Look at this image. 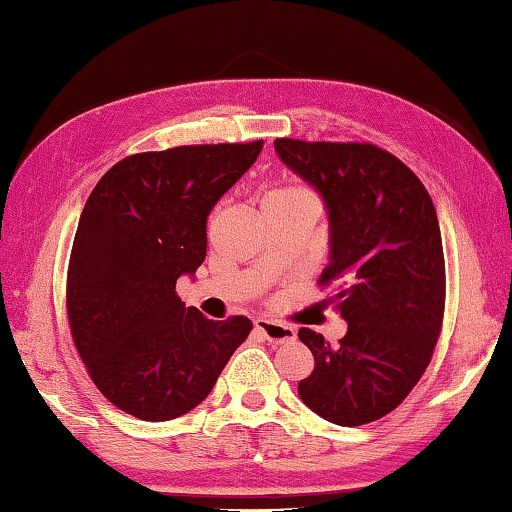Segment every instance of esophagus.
I'll return each instance as SVG.
<instances>
[{
  "label": "esophagus",
  "mask_w": 512,
  "mask_h": 512,
  "mask_svg": "<svg viewBox=\"0 0 512 512\" xmlns=\"http://www.w3.org/2000/svg\"><path fill=\"white\" fill-rule=\"evenodd\" d=\"M254 326L267 342H276V345H281V342H292L297 338V331L292 329V326H286L281 322H272V320H263V317H258Z\"/></svg>",
  "instance_id": "34e87169"
}]
</instances>
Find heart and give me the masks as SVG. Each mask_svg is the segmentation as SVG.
I'll list each match as a JSON object with an SVG mask.
<instances>
[{
	"label": "heart",
	"mask_w": 512,
	"mask_h": 512,
	"mask_svg": "<svg viewBox=\"0 0 512 512\" xmlns=\"http://www.w3.org/2000/svg\"><path fill=\"white\" fill-rule=\"evenodd\" d=\"M265 199L290 201V199H311V195H308V192H304L301 188H279V190H272Z\"/></svg>",
	"instance_id": "obj_1"
}]
</instances>
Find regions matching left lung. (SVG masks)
I'll return each mask as SVG.
<instances>
[{
	"label": "left lung",
	"mask_w": 512,
	"mask_h": 512,
	"mask_svg": "<svg viewBox=\"0 0 512 512\" xmlns=\"http://www.w3.org/2000/svg\"><path fill=\"white\" fill-rule=\"evenodd\" d=\"M274 149L324 201L329 265L320 281L345 283L335 295L347 322L340 345L299 331L315 358L299 397L326 422H374L415 388L440 335L445 254L435 206L422 181L374 145L279 138Z\"/></svg>",
	"instance_id": "1"
}]
</instances>
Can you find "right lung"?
<instances>
[{
  "label": "right lung",
  "mask_w": 512,
  "mask_h": 512,
  "mask_svg": "<svg viewBox=\"0 0 512 512\" xmlns=\"http://www.w3.org/2000/svg\"><path fill=\"white\" fill-rule=\"evenodd\" d=\"M192 145L129 156L83 206L67 270V315L99 392L145 422L186 415L251 331L247 317L208 320L177 297L206 258V220L261 154Z\"/></svg>",
  "instance_id": "add662e5"
}]
</instances>
